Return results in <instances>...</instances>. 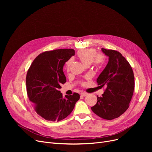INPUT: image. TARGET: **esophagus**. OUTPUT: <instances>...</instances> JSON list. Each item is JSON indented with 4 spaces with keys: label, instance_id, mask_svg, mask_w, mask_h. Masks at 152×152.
Listing matches in <instances>:
<instances>
[{
    "label": "esophagus",
    "instance_id": "1",
    "mask_svg": "<svg viewBox=\"0 0 152 152\" xmlns=\"http://www.w3.org/2000/svg\"><path fill=\"white\" fill-rule=\"evenodd\" d=\"M81 95H82V96H83V97H86V96H87V95H88V94L86 93V92H81Z\"/></svg>",
    "mask_w": 152,
    "mask_h": 152
}]
</instances>
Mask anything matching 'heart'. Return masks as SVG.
Listing matches in <instances>:
<instances>
[{
  "mask_svg": "<svg viewBox=\"0 0 152 152\" xmlns=\"http://www.w3.org/2000/svg\"><path fill=\"white\" fill-rule=\"evenodd\" d=\"M96 52L93 49H84L77 52V57L84 65H89L93 62L95 64H100L103 60V57L100 54L95 55ZM71 60H69L66 63V68L68 70L71 65Z\"/></svg>",
  "mask_w": 152,
  "mask_h": 152,
  "instance_id": "b5f03b06",
  "label": "heart"
}]
</instances>
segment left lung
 Wrapping results in <instances>:
<instances>
[{
  "instance_id": "1",
  "label": "left lung",
  "mask_w": 152,
  "mask_h": 152,
  "mask_svg": "<svg viewBox=\"0 0 152 152\" xmlns=\"http://www.w3.org/2000/svg\"><path fill=\"white\" fill-rule=\"evenodd\" d=\"M108 57L107 66L97 79L98 85L107 89L97 102L91 107L93 112L102 118L111 120L118 118L129 108L134 89L132 69L119 52L102 48Z\"/></svg>"
}]
</instances>
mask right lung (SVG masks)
<instances>
[{"label":"right lung","mask_w":152,"mask_h":152,"mask_svg":"<svg viewBox=\"0 0 152 152\" xmlns=\"http://www.w3.org/2000/svg\"><path fill=\"white\" fill-rule=\"evenodd\" d=\"M75 55L73 49H58L39 55L26 75L28 98L36 113L46 120L59 121L66 118L80 98L77 93L63 96L59 91L66 82L63 66Z\"/></svg>","instance_id":"right-lung-1"}]
</instances>
